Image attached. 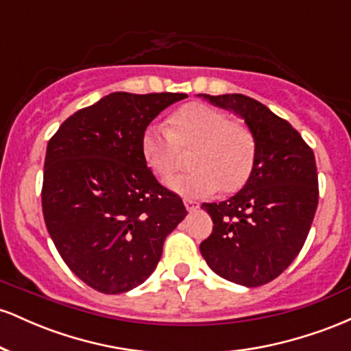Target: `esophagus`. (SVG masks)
<instances>
[{
	"label": "esophagus",
	"mask_w": 351,
	"mask_h": 351,
	"mask_svg": "<svg viewBox=\"0 0 351 351\" xmlns=\"http://www.w3.org/2000/svg\"><path fill=\"white\" fill-rule=\"evenodd\" d=\"M183 203H184V208H186L188 211H195V209H198V206H199V204L191 198H184Z\"/></svg>",
	"instance_id": "obj_1"
}]
</instances>
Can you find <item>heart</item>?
I'll return each mask as SVG.
<instances>
[{"label": "heart", "mask_w": 351, "mask_h": 351, "mask_svg": "<svg viewBox=\"0 0 351 351\" xmlns=\"http://www.w3.org/2000/svg\"><path fill=\"white\" fill-rule=\"evenodd\" d=\"M180 147L191 148V170L173 176L168 186L186 196L237 191L247 181L256 160V138L241 120H228L219 108L191 102L168 117V127L148 125L142 135V155L158 178L180 167Z\"/></svg>", "instance_id": "1"}]
</instances>
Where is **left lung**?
Segmentation results:
<instances>
[{"instance_id":"1","label":"left lung","mask_w":351,"mask_h":351,"mask_svg":"<svg viewBox=\"0 0 351 351\" xmlns=\"http://www.w3.org/2000/svg\"><path fill=\"white\" fill-rule=\"evenodd\" d=\"M244 120L256 138V160L241 191L203 203L213 232L199 244L217 276L244 287L279 277L300 252L318 204L315 156L287 120L241 94H198Z\"/></svg>"}]
</instances>
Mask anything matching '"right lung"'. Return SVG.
Segmentation results:
<instances>
[{
	"instance_id": "1",
	"label": "right lung",
	"mask_w": 351,
	"mask_h": 351,
	"mask_svg": "<svg viewBox=\"0 0 351 351\" xmlns=\"http://www.w3.org/2000/svg\"><path fill=\"white\" fill-rule=\"evenodd\" d=\"M186 97L114 92L71 115L47 143L46 228L64 263L95 291L122 293L143 284L188 215L142 155L145 128Z\"/></svg>"
}]
</instances>
